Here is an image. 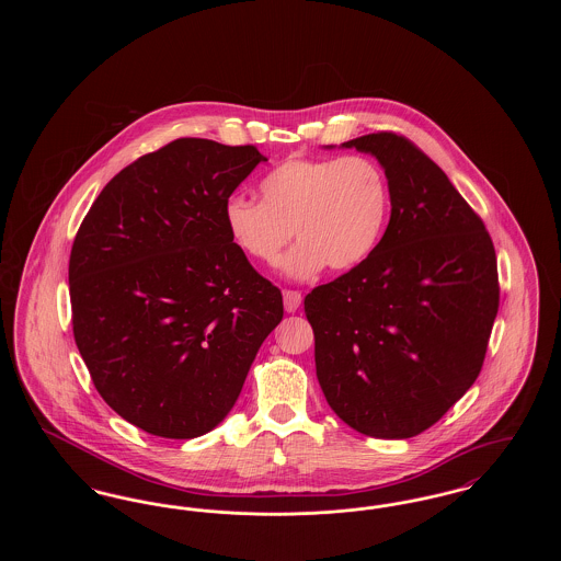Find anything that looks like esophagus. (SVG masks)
<instances>
[{
    "label": "esophagus",
    "instance_id": "1",
    "mask_svg": "<svg viewBox=\"0 0 561 561\" xmlns=\"http://www.w3.org/2000/svg\"><path fill=\"white\" fill-rule=\"evenodd\" d=\"M300 300H302V296L298 290H284V307L288 313H294L300 307Z\"/></svg>",
    "mask_w": 561,
    "mask_h": 561
}]
</instances>
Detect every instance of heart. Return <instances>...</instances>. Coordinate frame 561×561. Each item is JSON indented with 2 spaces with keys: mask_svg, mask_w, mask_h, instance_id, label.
<instances>
[{
  "mask_svg": "<svg viewBox=\"0 0 561 561\" xmlns=\"http://www.w3.org/2000/svg\"><path fill=\"white\" fill-rule=\"evenodd\" d=\"M259 191L261 202L243 195L225 202V227L261 265H275L296 231L300 241L284 271L298 279L325 267H359L376 250L391 210L387 174L366 156L290 158L268 172Z\"/></svg>",
  "mask_w": 561,
  "mask_h": 561,
  "instance_id": "1",
  "label": "heart"
}]
</instances>
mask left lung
<instances>
[{
	"label": "left lung",
	"instance_id": "8db88e82",
	"mask_svg": "<svg viewBox=\"0 0 561 561\" xmlns=\"http://www.w3.org/2000/svg\"><path fill=\"white\" fill-rule=\"evenodd\" d=\"M343 147L380 161L391 218L359 267L305 296L316 370L348 427L408 439L480 376L501 298L496 252L478 213L412 140L374 133Z\"/></svg>",
	"mask_w": 561,
	"mask_h": 561
}]
</instances>
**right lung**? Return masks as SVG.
Here are the masks:
<instances>
[{"label": "right lung", "mask_w": 561, "mask_h": 561, "mask_svg": "<svg viewBox=\"0 0 561 561\" xmlns=\"http://www.w3.org/2000/svg\"><path fill=\"white\" fill-rule=\"evenodd\" d=\"M267 161L254 145L176 138L126 165L69 259L73 336L101 398L134 427H216L284 318L282 293L225 227V202Z\"/></svg>", "instance_id": "obj_1"}]
</instances>
